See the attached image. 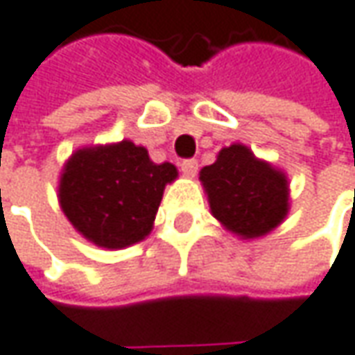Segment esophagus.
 I'll use <instances>...</instances> for the list:
<instances>
[{
  "label": "esophagus",
  "instance_id": "esophagus-1",
  "mask_svg": "<svg viewBox=\"0 0 355 355\" xmlns=\"http://www.w3.org/2000/svg\"><path fill=\"white\" fill-rule=\"evenodd\" d=\"M180 171H182V175L189 178H193L196 175V171H198V161L196 159H187V161L180 162Z\"/></svg>",
  "mask_w": 355,
  "mask_h": 355
}]
</instances>
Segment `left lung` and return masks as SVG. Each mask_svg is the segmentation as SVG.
Instances as JSON below:
<instances>
[{
	"label": "left lung",
	"mask_w": 355,
	"mask_h": 355,
	"mask_svg": "<svg viewBox=\"0 0 355 355\" xmlns=\"http://www.w3.org/2000/svg\"><path fill=\"white\" fill-rule=\"evenodd\" d=\"M200 180L214 218L239 236H264L284 220L288 180L244 145L223 148L216 162L200 171Z\"/></svg>",
	"instance_id": "left-lung-1"
}]
</instances>
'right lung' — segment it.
Wrapping results in <instances>:
<instances>
[{
    "mask_svg": "<svg viewBox=\"0 0 355 355\" xmlns=\"http://www.w3.org/2000/svg\"><path fill=\"white\" fill-rule=\"evenodd\" d=\"M177 175L175 164H155L131 141L81 148L63 168L59 202L87 240L125 248L150 232L164 184Z\"/></svg>",
    "mask_w": 355,
    "mask_h": 355,
    "instance_id": "right-lung-1",
    "label": "right lung"
}]
</instances>
